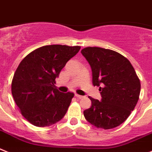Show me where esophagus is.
Returning a JSON list of instances; mask_svg holds the SVG:
<instances>
[{
    "mask_svg": "<svg viewBox=\"0 0 152 152\" xmlns=\"http://www.w3.org/2000/svg\"><path fill=\"white\" fill-rule=\"evenodd\" d=\"M75 96H76L77 98H79V99H81V98H83V96H82V95H78V94H75Z\"/></svg>",
    "mask_w": 152,
    "mask_h": 152,
    "instance_id": "1",
    "label": "esophagus"
}]
</instances>
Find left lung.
I'll use <instances>...</instances> for the list:
<instances>
[{
	"label": "left lung",
	"instance_id": "1",
	"mask_svg": "<svg viewBox=\"0 0 152 152\" xmlns=\"http://www.w3.org/2000/svg\"><path fill=\"white\" fill-rule=\"evenodd\" d=\"M81 53L92 72L94 86H98L102 100L91 101L84 117L97 128L110 129L118 126L134 110L140 94V80L129 60L110 49L85 48Z\"/></svg>",
	"mask_w": 152,
	"mask_h": 152
}]
</instances>
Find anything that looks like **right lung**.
<instances>
[{
	"label": "right lung",
	"mask_w": 152,
	"mask_h": 152,
	"mask_svg": "<svg viewBox=\"0 0 152 152\" xmlns=\"http://www.w3.org/2000/svg\"><path fill=\"white\" fill-rule=\"evenodd\" d=\"M80 48L61 45L42 46L19 64L12 80V95L21 114L30 124L48 126L66 114L74 94L58 91L55 79Z\"/></svg>",
	"instance_id": "1"
}]
</instances>
